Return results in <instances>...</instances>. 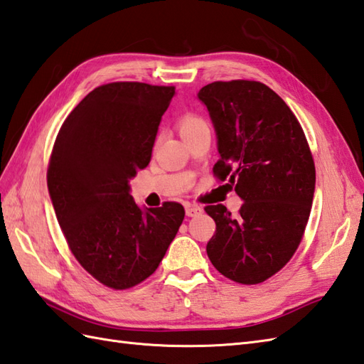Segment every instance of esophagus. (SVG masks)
Listing matches in <instances>:
<instances>
[{
  "instance_id": "esophagus-1",
  "label": "esophagus",
  "mask_w": 364,
  "mask_h": 364,
  "mask_svg": "<svg viewBox=\"0 0 364 364\" xmlns=\"http://www.w3.org/2000/svg\"><path fill=\"white\" fill-rule=\"evenodd\" d=\"M185 213H187V216H198L203 213V207L195 205V204H187V207H185Z\"/></svg>"
}]
</instances>
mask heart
I'll return each mask as SVG.
<instances>
[{
  "instance_id": "b5f03b06",
  "label": "heart",
  "mask_w": 364,
  "mask_h": 364,
  "mask_svg": "<svg viewBox=\"0 0 364 364\" xmlns=\"http://www.w3.org/2000/svg\"><path fill=\"white\" fill-rule=\"evenodd\" d=\"M205 119L195 114V112H185L183 115L179 117V119H177V126H179V131L182 135H187L193 131H196L198 127L200 126H205Z\"/></svg>"
}]
</instances>
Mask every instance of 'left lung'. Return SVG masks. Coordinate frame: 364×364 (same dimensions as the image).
Instances as JSON below:
<instances>
[{"mask_svg":"<svg viewBox=\"0 0 364 364\" xmlns=\"http://www.w3.org/2000/svg\"><path fill=\"white\" fill-rule=\"evenodd\" d=\"M198 96L218 136L213 176L243 199L237 216L223 204L205 207L216 224L207 255L224 277L262 284L304 238L316 182L309 141L287 102L258 80H216Z\"/></svg>","mask_w":364,"mask_h":364,"instance_id":"8db88e82","label":"left lung"}]
</instances>
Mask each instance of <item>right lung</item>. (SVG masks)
Here are the masks:
<instances>
[{
    "mask_svg": "<svg viewBox=\"0 0 364 364\" xmlns=\"http://www.w3.org/2000/svg\"><path fill=\"white\" fill-rule=\"evenodd\" d=\"M173 85L110 82L63 121L48 164V190L67 245L100 284L127 289L146 280L183 221L179 203L141 210L129 179L151 161Z\"/></svg>",
    "mask_w": 364,
    "mask_h": 364,
    "instance_id": "right-lung-1",
    "label": "right lung"
}]
</instances>
